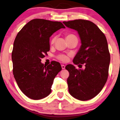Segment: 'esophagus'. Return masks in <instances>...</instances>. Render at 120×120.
I'll use <instances>...</instances> for the list:
<instances>
[{
  "instance_id": "esophagus-1",
  "label": "esophagus",
  "mask_w": 120,
  "mask_h": 120,
  "mask_svg": "<svg viewBox=\"0 0 120 120\" xmlns=\"http://www.w3.org/2000/svg\"><path fill=\"white\" fill-rule=\"evenodd\" d=\"M61 67H62V69H65V66L64 65H61Z\"/></svg>"
}]
</instances>
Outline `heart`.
Here are the masks:
<instances>
[{"label": "heart", "instance_id": "heart-1", "mask_svg": "<svg viewBox=\"0 0 120 120\" xmlns=\"http://www.w3.org/2000/svg\"><path fill=\"white\" fill-rule=\"evenodd\" d=\"M71 36H74V35L71 34H67V35H66V38H68V37H71ZM55 39H56V37H55V36L52 37V39L51 40V44H54L55 42ZM58 59L59 60H60L61 61H62L66 62L68 60V56H67V55H60L58 56Z\"/></svg>", "mask_w": 120, "mask_h": 120}]
</instances>
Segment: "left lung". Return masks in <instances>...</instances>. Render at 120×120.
I'll return each instance as SVG.
<instances>
[{
  "instance_id": "left-lung-1",
  "label": "left lung",
  "mask_w": 120,
  "mask_h": 120,
  "mask_svg": "<svg viewBox=\"0 0 120 120\" xmlns=\"http://www.w3.org/2000/svg\"><path fill=\"white\" fill-rule=\"evenodd\" d=\"M63 23L76 30L81 45L73 61L75 65L85 64V69H77L73 65L65 68L69 71L68 91L73 97L86 101L101 92L108 76L110 56L106 36L92 21L78 19Z\"/></svg>"
}]
</instances>
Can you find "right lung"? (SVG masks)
Wrapping results in <instances>:
<instances>
[{
    "label": "right lung",
    "instance_id": "obj_1",
    "mask_svg": "<svg viewBox=\"0 0 120 120\" xmlns=\"http://www.w3.org/2000/svg\"><path fill=\"white\" fill-rule=\"evenodd\" d=\"M62 22L42 19L29 21L17 34L12 53L13 73L19 88L30 99L40 100L51 93L60 63L52 61L45 66L41 62L49 51V38L61 28Z\"/></svg>",
    "mask_w": 120,
    "mask_h": 120
}]
</instances>
